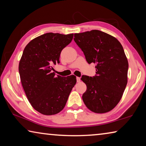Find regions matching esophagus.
Returning <instances> with one entry per match:
<instances>
[{
    "mask_svg": "<svg viewBox=\"0 0 146 146\" xmlns=\"http://www.w3.org/2000/svg\"><path fill=\"white\" fill-rule=\"evenodd\" d=\"M76 81H77V82H80V77H76Z\"/></svg>",
    "mask_w": 146,
    "mask_h": 146,
    "instance_id": "obj_1",
    "label": "esophagus"
}]
</instances>
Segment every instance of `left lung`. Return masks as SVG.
<instances>
[{"label":"left lung","mask_w":146,"mask_h":146,"mask_svg":"<svg viewBox=\"0 0 146 146\" xmlns=\"http://www.w3.org/2000/svg\"><path fill=\"white\" fill-rule=\"evenodd\" d=\"M74 36L88 64L97 65V75L81 78L87 86L84 102L94 113L110 111L120 102L127 83L129 65L122 44L114 36L96 29Z\"/></svg>","instance_id":"1"}]
</instances>
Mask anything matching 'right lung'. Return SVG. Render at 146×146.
I'll return each mask as SVG.
<instances>
[{
    "label": "right lung",
    "mask_w": 146,
    "mask_h": 146,
    "mask_svg": "<svg viewBox=\"0 0 146 146\" xmlns=\"http://www.w3.org/2000/svg\"><path fill=\"white\" fill-rule=\"evenodd\" d=\"M73 34L48 33L35 38L24 49L19 65L24 92L35 110L41 114H57L65 107L76 82V76L55 75L53 66Z\"/></svg>",
    "instance_id": "1"
}]
</instances>
